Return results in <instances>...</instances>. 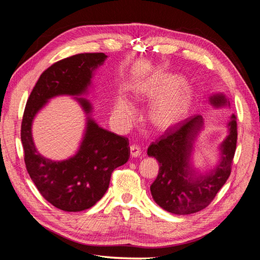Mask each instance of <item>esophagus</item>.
<instances>
[{
	"mask_svg": "<svg viewBox=\"0 0 260 260\" xmlns=\"http://www.w3.org/2000/svg\"><path fill=\"white\" fill-rule=\"evenodd\" d=\"M130 154L132 157H138L141 155V148L137 144H132L130 146Z\"/></svg>",
	"mask_w": 260,
	"mask_h": 260,
	"instance_id": "obj_1",
	"label": "esophagus"
}]
</instances>
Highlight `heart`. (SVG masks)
Here are the masks:
<instances>
[{
  "label": "heart",
  "instance_id": "b5f03b06",
  "mask_svg": "<svg viewBox=\"0 0 260 260\" xmlns=\"http://www.w3.org/2000/svg\"><path fill=\"white\" fill-rule=\"evenodd\" d=\"M179 78L174 76H166L159 80L144 83L138 89L137 93L140 96L158 99L167 95L179 84ZM191 101V92L186 86L171 93L170 95L161 99L155 105L152 117L156 124L160 127H169L174 124L186 113ZM135 106L131 102L122 96L116 100L114 106V114L117 119L121 122H129L135 116Z\"/></svg>",
  "mask_w": 260,
  "mask_h": 260
}]
</instances>
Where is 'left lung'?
<instances>
[{
  "instance_id": "obj_1",
  "label": "left lung",
  "mask_w": 260,
  "mask_h": 260,
  "mask_svg": "<svg viewBox=\"0 0 260 260\" xmlns=\"http://www.w3.org/2000/svg\"><path fill=\"white\" fill-rule=\"evenodd\" d=\"M210 102L217 107L229 104L223 95L212 96ZM202 125V116L186 118L170 125L147 148V155L159 162L158 176L151 185L152 196L161 208L171 214L188 215L206 208L230 177L238 140L235 115L229 122V136L221 144L222 159L216 170L205 177H188L193 176L188 170L193 141Z\"/></svg>"
}]
</instances>
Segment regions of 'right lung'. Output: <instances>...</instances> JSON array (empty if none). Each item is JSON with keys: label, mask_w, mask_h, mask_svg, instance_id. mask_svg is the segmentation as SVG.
I'll use <instances>...</instances> for the list:
<instances>
[{"label": "right lung", "mask_w": 260, "mask_h": 260, "mask_svg": "<svg viewBox=\"0 0 260 260\" xmlns=\"http://www.w3.org/2000/svg\"><path fill=\"white\" fill-rule=\"evenodd\" d=\"M106 57L104 53H81L56 61L41 74L23 112L20 138L28 174L43 198L65 211L88 209L103 198L112 172L129 159V140L100 128L89 118L78 153L67 160L53 161L37 152L31 123L49 99L83 93L90 84L93 70ZM78 100L89 114V102Z\"/></svg>", "instance_id": "right-lung-1"}]
</instances>
